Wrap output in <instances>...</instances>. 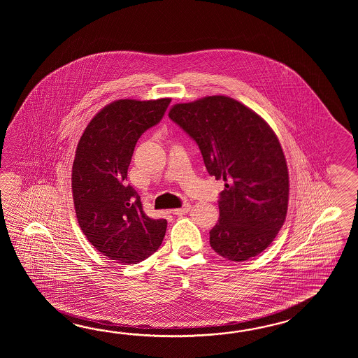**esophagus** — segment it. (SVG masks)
Masks as SVG:
<instances>
[{
	"mask_svg": "<svg viewBox=\"0 0 358 358\" xmlns=\"http://www.w3.org/2000/svg\"><path fill=\"white\" fill-rule=\"evenodd\" d=\"M190 205L189 203H187V205L182 206L180 208H176V210H173L171 213H174V215H178V216H182V215H185L187 213H189Z\"/></svg>",
	"mask_w": 358,
	"mask_h": 358,
	"instance_id": "esophagus-1",
	"label": "esophagus"
}]
</instances>
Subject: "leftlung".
Instances as JSON below:
<instances>
[{
  "label": "left lung",
  "instance_id": "left-lung-1",
  "mask_svg": "<svg viewBox=\"0 0 358 358\" xmlns=\"http://www.w3.org/2000/svg\"><path fill=\"white\" fill-rule=\"evenodd\" d=\"M169 117L196 141L208 174L225 182L219 222L210 231L213 251L236 262L265 251L285 221L289 199L288 166L274 130L227 96L176 103Z\"/></svg>",
  "mask_w": 358,
  "mask_h": 358
}]
</instances>
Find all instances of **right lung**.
Listing matches in <instances>:
<instances>
[{"label":"right lung","instance_id":"1","mask_svg":"<svg viewBox=\"0 0 358 358\" xmlns=\"http://www.w3.org/2000/svg\"><path fill=\"white\" fill-rule=\"evenodd\" d=\"M170 101H114L92 119L76 147L71 189L79 227L97 251L124 265L150 257L166 233L168 221L148 217L125 179L138 139L160 122Z\"/></svg>","mask_w":358,"mask_h":358}]
</instances>
